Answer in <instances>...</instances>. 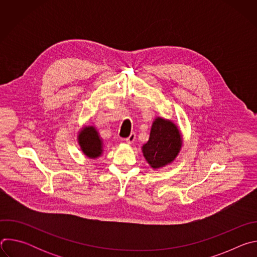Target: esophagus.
Returning <instances> with one entry per match:
<instances>
[{
	"label": "esophagus",
	"mask_w": 257,
	"mask_h": 257,
	"mask_svg": "<svg viewBox=\"0 0 257 257\" xmlns=\"http://www.w3.org/2000/svg\"><path fill=\"white\" fill-rule=\"evenodd\" d=\"M135 139H136L135 133H131V134L129 135V137H127L125 140H126V142H127L128 144H131V143H133V142L135 141Z\"/></svg>",
	"instance_id": "1"
}]
</instances>
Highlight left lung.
<instances>
[{
  "label": "left lung",
  "mask_w": 257,
  "mask_h": 257,
  "mask_svg": "<svg viewBox=\"0 0 257 257\" xmlns=\"http://www.w3.org/2000/svg\"><path fill=\"white\" fill-rule=\"evenodd\" d=\"M182 146V136L178 127L170 120L156 118L149 141L142 146L143 157L153 169L171 164Z\"/></svg>",
  "instance_id": "obj_1"
}]
</instances>
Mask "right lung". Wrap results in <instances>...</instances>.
Returning a JSON list of instances; mask_svg holds the SVG:
<instances>
[{"mask_svg":"<svg viewBox=\"0 0 257 257\" xmlns=\"http://www.w3.org/2000/svg\"><path fill=\"white\" fill-rule=\"evenodd\" d=\"M78 143L83 154L89 159H97L102 155V141L93 126H86L78 134Z\"/></svg>","mask_w":257,"mask_h":257,"instance_id":"right-lung-1","label":"right lung"}]
</instances>
